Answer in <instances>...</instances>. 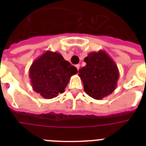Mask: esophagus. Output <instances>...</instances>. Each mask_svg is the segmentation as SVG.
<instances>
[{
	"label": "esophagus",
	"instance_id": "1",
	"mask_svg": "<svg viewBox=\"0 0 146 146\" xmlns=\"http://www.w3.org/2000/svg\"><path fill=\"white\" fill-rule=\"evenodd\" d=\"M76 69L79 70V69H80V64H76Z\"/></svg>",
	"mask_w": 146,
	"mask_h": 146
}]
</instances>
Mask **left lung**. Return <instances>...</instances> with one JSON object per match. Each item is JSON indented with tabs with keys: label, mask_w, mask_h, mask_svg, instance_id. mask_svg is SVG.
Returning a JSON list of instances; mask_svg holds the SVG:
<instances>
[{
	"label": "left lung",
	"mask_w": 146,
	"mask_h": 146,
	"mask_svg": "<svg viewBox=\"0 0 146 146\" xmlns=\"http://www.w3.org/2000/svg\"><path fill=\"white\" fill-rule=\"evenodd\" d=\"M84 61L86 65L79 70V76L87 95L96 100L111 95L119 79V70L113 60L100 50L89 53Z\"/></svg>",
	"instance_id": "left-lung-1"
}]
</instances>
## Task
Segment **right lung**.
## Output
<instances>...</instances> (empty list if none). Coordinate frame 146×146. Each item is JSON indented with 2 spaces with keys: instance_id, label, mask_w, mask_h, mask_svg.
Segmentation results:
<instances>
[{
  "instance_id": "right-lung-1",
  "label": "right lung",
  "mask_w": 146,
  "mask_h": 146,
  "mask_svg": "<svg viewBox=\"0 0 146 146\" xmlns=\"http://www.w3.org/2000/svg\"><path fill=\"white\" fill-rule=\"evenodd\" d=\"M77 69L64 60L60 54L47 50L35 60L29 75L33 89L42 97L50 99L63 93Z\"/></svg>"
}]
</instances>
